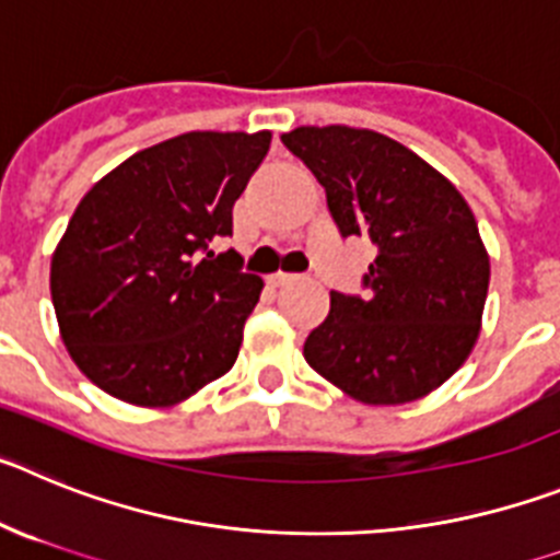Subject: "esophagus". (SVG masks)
I'll return each mask as SVG.
<instances>
[{"mask_svg": "<svg viewBox=\"0 0 560 560\" xmlns=\"http://www.w3.org/2000/svg\"><path fill=\"white\" fill-rule=\"evenodd\" d=\"M292 281H299V276H295V273H273V276H270V284H273V287L292 284Z\"/></svg>", "mask_w": 560, "mask_h": 560, "instance_id": "esophagus-1", "label": "esophagus"}]
</instances>
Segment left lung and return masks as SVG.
I'll use <instances>...</instances> for the list:
<instances>
[{
    "mask_svg": "<svg viewBox=\"0 0 560 560\" xmlns=\"http://www.w3.org/2000/svg\"><path fill=\"white\" fill-rule=\"evenodd\" d=\"M281 142L326 189L340 236L376 248L362 295L329 292L306 362L365 405L421 399L480 335L491 265L475 214L438 170L374 130L295 128Z\"/></svg>",
    "mask_w": 560,
    "mask_h": 560,
    "instance_id": "left-lung-1",
    "label": "left lung"
}]
</instances>
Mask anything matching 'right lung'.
Segmentation results:
<instances>
[{
    "instance_id": "obj_1",
    "label": "right lung",
    "mask_w": 560,
    "mask_h": 560,
    "mask_svg": "<svg viewBox=\"0 0 560 560\" xmlns=\"http://www.w3.org/2000/svg\"><path fill=\"white\" fill-rule=\"evenodd\" d=\"M270 133L192 130L130 155L89 189L52 256V306L69 354L100 390L167 407L240 354L261 279L236 250V198Z\"/></svg>"
}]
</instances>
